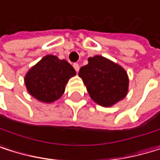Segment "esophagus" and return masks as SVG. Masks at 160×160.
Instances as JSON below:
<instances>
[{"mask_svg": "<svg viewBox=\"0 0 160 160\" xmlns=\"http://www.w3.org/2000/svg\"><path fill=\"white\" fill-rule=\"evenodd\" d=\"M73 68H74V69H75L76 71H79V68H80V67H79V64H77V63H74V64H73Z\"/></svg>", "mask_w": 160, "mask_h": 160, "instance_id": "34e87169", "label": "esophagus"}]
</instances>
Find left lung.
Instances as JSON below:
<instances>
[{
  "label": "left lung",
  "instance_id": "1",
  "mask_svg": "<svg viewBox=\"0 0 160 160\" xmlns=\"http://www.w3.org/2000/svg\"><path fill=\"white\" fill-rule=\"evenodd\" d=\"M79 76L91 98L103 107L113 105L127 94L129 79L126 71L103 56L89 58V64L80 68Z\"/></svg>",
  "mask_w": 160,
  "mask_h": 160
}]
</instances>
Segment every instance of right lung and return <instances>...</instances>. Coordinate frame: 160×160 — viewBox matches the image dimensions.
I'll return each instance as SVG.
<instances>
[{"label":"right lung","instance_id":"obj_1","mask_svg":"<svg viewBox=\"0 0 160 160\" xmlns=\"http://www.w3.org/2000/svg\"><path fill=\"white\" fill-rule=\"evenodd\" d=\"M75 73V69L66 60H60L54 55H47L30 68L25 82L33 97L50 103L62 96L68 79Z\"/></svg>","mask_w":160,"mask_h":160}]
</instances>
